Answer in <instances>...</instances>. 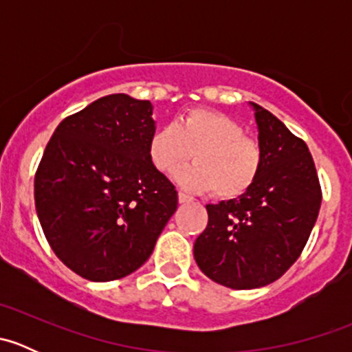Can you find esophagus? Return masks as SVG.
<instances>
[{
	"label": "esophagus",
	"mask_w": 352,
	"mask_h": 352,
	"mask_svg": "<svg viewBox=\"0 0 352 352\" xmlns=\"http://www.w3.org/2000/svg\"><path fill=\"white\" fill-rule=\"evenodd\" d=\"M192 201H194V197L187 196V194H184V192H179V202H180V204H187V202H192Z\"/></svg>",
	"instance_id": "esophagus-1"
}]
</instances>
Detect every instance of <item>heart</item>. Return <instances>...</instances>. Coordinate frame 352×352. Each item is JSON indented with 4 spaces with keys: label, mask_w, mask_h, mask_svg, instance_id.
Masks as SVG:
<instances>
[{
    "label": "heart",
    "mask_w": 352,
    "mask_h": 352,
    "mask_svg": "<svg viewBox=\"0 0 352 352\" xmlns=\"http://www.w3.org/2000/svg\"><path fill=\"white\" fill-rule=\"evenodd\" d=\"M194 153L196 163L175 173L187 190H212L218 199H236L252 189L261 173V144L245 136L230 116L209 109H192L173 124L156 129L148 143L151 163L163 173L182 165Z\"/></svg>",
    "instance_id": "heart-1"
}]
</instances>
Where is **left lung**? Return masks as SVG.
<instances>
[{
    "label": "left lung",
    "instance_id": "1",
    "mask_svg": "<svg viewBox=\"0 0 352 352\" xmlns=\"http://www.w3.org/2000/svg\"><path fill=\"white\" fill-rule=\"evenodd\" d=\"M255 110L264 162L239 199L208 204V226L194 243L199 269L218 285L254 289L274 283L308 242L322 189L307 143L269 110Z\"/></svg>",
    "mask_w": 352,
    "mask_h": 352
}]
</instances>
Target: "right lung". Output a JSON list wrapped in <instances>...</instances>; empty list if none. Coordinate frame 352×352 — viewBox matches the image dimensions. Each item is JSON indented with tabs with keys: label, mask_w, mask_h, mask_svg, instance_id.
Here are the masks:
<instances>
[{
	"label": "right lung",
	"mask_w": 352,
	"mask_h": 352,
	"mask_svg": "<svg viewBox=\"0 0 352 352\" xmlns=\"http://www.w3.org/2000/svg\"><path fill=\"white\" fill-rule=\"evenodd\" d=\"M151 113L150 100L98 98L56 127L38 163L34 196L45 239L88 281L140 269L177 209L175 187L148 155Z\"/></svg>",
	"instance_id": "1"
}]
</instances>
